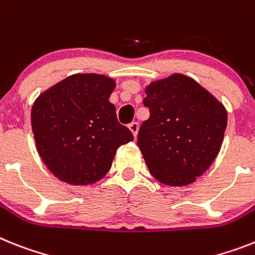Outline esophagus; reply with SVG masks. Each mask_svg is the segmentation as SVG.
I'll list each match as a JSON object with an SVG mask.
<instances>
[{"instance_id": "34e87169", "label": "esophagus", "mask_w": 255, "mask_h": 255, "mask_svg": "<svg viewBox=\"0 0 255 255\" xmlns=\"http://www.w3.org/2000/svg\"><path fill=\"white\" fill-rule=\"evenodd\" d=\"M128 128H129V131L132 132V134H133L134 137L137 136V132H138V124L136 123V122H132L131 124H128Z\"/></svg>"}]
</instances>
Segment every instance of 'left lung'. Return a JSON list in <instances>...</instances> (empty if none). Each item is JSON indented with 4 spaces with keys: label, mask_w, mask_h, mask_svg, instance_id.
Segmentation results:
<instances>
[{
    "label": "left lung",
    "mask_w": 255,
    "mask_h": 255,
    "mask_svg": "<svg viewBox=\"0 0 255 255\" xmlns=\"http://www.w3.org/2000/svg\"><path fill=\"white\" fill-rule=\"evenodd\" d=\"M137 146L158 181L184 187L196 181L217 158L227 127V110L185 75L174 74L147 85Z\"/></svg>",
    "instance_id": "8db88e82"
}]
</instances>
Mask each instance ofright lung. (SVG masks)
Here are the masks:
<instances>
[{"label":"right lung","instance_id":"obj_1","mask_svg":"<svg viewBox=\"0 0 255 255\" xmlns=\"http://www.w3.org/2000/svg\"><path fill=\"white\" fill-rule=\"evenodd\" d=\"M114 89L115 81L105 75L76 74L35 101L31 123L36 147L59 180L72 185L101 180L118 147L133 140L109 101Z\"/></svg>","mask_w":255,"mask_h":255}]
</instances>
